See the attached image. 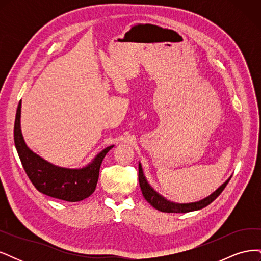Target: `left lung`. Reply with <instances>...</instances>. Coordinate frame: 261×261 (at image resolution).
Instances as JSON below:
<instances>
[{"instance_id":"1","label":"left lung","mask_w":261,"mask_h":261,"mask_svg":"<svg viewBox=\"0 0 261 261\" xmlns=\"http://www.w3.org/2000/svg\"><path fill=\"white\" fill-rule=\"evenodd\" d=\"M138 171H139V174H138L139 185H140V189H141V192H143L145 199L155 209H158L159 211H162V212H168V213H186V212L200 210L204 207H207L208 204H210L221 193L223 192V189L227 185L228 180H230L232 177V176L228 177L224 181V183L221 185L218 189H216V191L213 192L211 195H209L208 197H206V198H203L199 201L175 202V201H171V200L165 198V197H163L162 195H160L151 185L148 183L140 162L138 163Z\"/></svg>"}]
</instances>
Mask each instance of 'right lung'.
Listing matches in <instances>:
<instances>
[{"instance_id":"add662e5","label":"right lung","mask_w":261,"mask_h":261,"mask_svg":"<svg viewBox=\"0 0 261 261\" xmlns=\"http://www.w3.org/2000/svg\"><path fill=\"white\" fill-rule=\"evenodd\" d=\"M21 100L14 125V141L19 159L31 183L39 192L69 202L81 201L96 189L102 160L114 145L105 148L83 168L69 169L55 165L34 152L25 143L20 127Z\"/></svg>"}]
</instances>
